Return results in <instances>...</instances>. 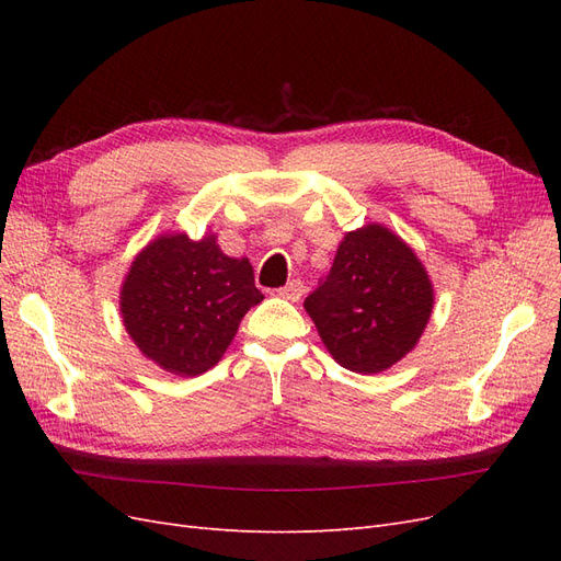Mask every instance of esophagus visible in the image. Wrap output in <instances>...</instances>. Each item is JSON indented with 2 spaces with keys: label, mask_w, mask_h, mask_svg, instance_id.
I'll use <instances>...</instances> for the list:
<instances>
[{
  "label": "esophagus",
  "mask_w": 561,
  "mask_h": 561,
  "mask_svg": "<svg viewBox=\"0 0 561 561\" xmlns=\"http://www.w3.org/2000/svg\"><path fill=\"white\" fill-rule=\"evenodd\" d=\"M301 295H304V283L299 278L290 280V283H287L285 287H280V290H278V297L290 299V301H299Z\"/></svg>",
  "instance_id": "obj_1"
}]
</instances>
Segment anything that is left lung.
<instances>
[{"label":"left lung","mask_w":561,"mask_h":561,"mask_svg":"<svg viewBox=\"0 0 561 561\" xmlns=\"http://www.w3.org/2000/svg\"><path fill=\"white\" fill-rule=\"evenodd\" d=\"M304 309L339 365L377 375L416 346L433 311V285L396 233L367 225L344 236Z\"/></svg>","instance_id":"8db88e82"}]
</instances>
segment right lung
Listing matches in <instances>:
<instances>
[{"instance_id":"right-lung-1","label":"right lung","mask_w":561,"mask_h":561,"mask_svg":"<svg viewBox=\"0 0 561 561\" xmlns=\"http://www.w3.org/2000/svg\"><path fill=\"white\" fill-rule=\"evenodd\" d=\"M264 295L248 260H231L213 236H161L135 257L122 287L128 334L147 358L182 377L219 363L243 316Z\"/></svg>"}]
</instances>
